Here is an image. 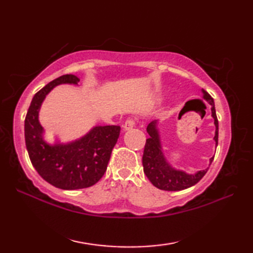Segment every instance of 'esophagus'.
<instances>
[{
    "label": "esophagus",
    "mask_w": 253,
    "mask_h": 253,
    "mask_svg": "<svg viewBox=\"0 0 253 253\" xmlns=\"http://www.w3.org/2000/svg\"><path fill=\"white\" fill-rule=\"evenodd\" d=\"M135 126H136V120H133V118H128V120L125 122V124H124V129L130 130Z\"/></svg>",
    "instance_id": "1"
}]
</instances>
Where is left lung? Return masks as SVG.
<instances>
[{
	"label": "left lung",
	"instance_id": "obj_1",
	"mask_svg": "<svg viewBox=\"0 0 253 253\" xmlns=\"http://www.w3.org/2000/svg\"><path fill=\"white\" fill-rule=\"evenodd\" d=\"M204 99H206L210 104L212 105V116L214 118V124H215L216 131L214 140L218 141V121L214 107V101L212 96L210 95L207 91L203 90ZM147 131L149 133V138L146 140L144 144L143 155H142V165L143 171L148 179L152 182L161 190L166 191H178L184 190L191 186H195L199 181L202 179V177L207 174L208 169L198 171L195 175H188L184 171L175 170L166 163L165 159L163 158L162 151H161L160 140L158 131L155 129V122L150 123L147 127ZM214 157L211 159V163L213 162Z\"/></svg>",
	"mask_w": 253,
	"mask_h": 253
}]
</instances>
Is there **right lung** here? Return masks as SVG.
Segmentation results:
<instances>
[{"label": "right lung", "instance_id": "1", "mask_svg": "<svg viewBox=\"0 0 253 253\" xmlns=\"http://www.w3.org/2000/svg\"><path fill=\"white\" fill-rule=\"evenodd\" d=\"M78 82L75 75L67 74L47 84L35 94L25 118V141L32 165L45 181L64 190L91 187L103 177L121 132L120 126H98L66 146H49L42 140L38 120L42 101L55 85Z\"/></svg>", "mask_w": 253, "mask_h": 253}]
</instances>
